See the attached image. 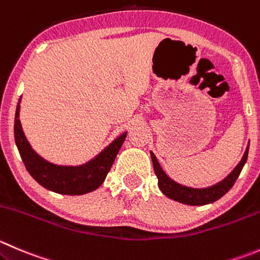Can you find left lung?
<instances>
[{
	"mask_svg": "<svg viewBox=\"0 0 260 260\" xmlns=\"http://www.w3.org/2000/svg\"><path fill=\"white\" fill-rule=\"evenodd\" d=\"M248 152L249 146L246 147L245 153H244L243 158H241L240 162L238 164V166H236V168L234 169L222 181H220V183L216 184V185L210 186V188L203 189L188 188V186H184L181 185V184L175 183V181L171 180V179L164 173L160 164H158L157 158H156V156L153 155L152 152H151V158H152L153 170H155L156 176H157L158 179V188H160V190L165 194L166 197L171 198V200L174 201H178V202L180 203H184V205L203 206L220 200L222 196H225V194L233 188L236 179H238L241 170H243V166L245 165L246 158H248Z\"/></svg>",
	"mask_w": 260,
	"mask_h": 260,
	"instance_id": "1",
	"label": "left lung"
}]
</instances>
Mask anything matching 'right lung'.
I'll return each mask as SVG.
<instances>
[{"instance_id": "1", "label": "right lung", "mask_w": 260, "mask_h": 260, "mask_svg": "<svg viewBox=\"0 0 260 260\" xmlns=\"http://www.w3.org/2000/svg\"><path fill=\"white\" fill-rule=\"evenodd\" d=\"M20 105L17 104L15 114V142L30 175L42 186L67 196H80L99 188L109 173L117 153L119 152L127 133L117 138L109 147L105 148L94 160L81 166H58L40 157L31 148L22 132L19 119Z\"/></svg>"}]
</instances>
